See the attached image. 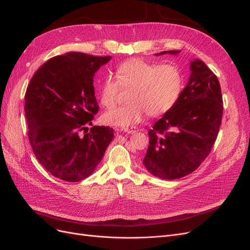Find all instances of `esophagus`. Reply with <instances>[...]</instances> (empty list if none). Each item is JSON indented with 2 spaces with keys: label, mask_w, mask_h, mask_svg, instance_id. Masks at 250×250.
I'll use <instances>...</instances> for the list:
<instances>
[{
  "label": "esophagus",
  "mask_w": 250,
  "mask_h": 250,
  "mask_svg": "<svg viewBox=\"0 0 250 250\" xmlns=\"http://www.w3.org/2000/svg\"><path fill=\"white\" fill-rule=\"evenodd\" d=\"M122 130H123V132H125V133H127V134H134V133L138 132V128L136 126H130V127L123 128Z\"/></svg>",
  "instance_id": "obj_1"
}]
</instances>
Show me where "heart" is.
Wrapping results in <instances>:
<instances>
[{"instance_id":"heart-1","label":"heart","mask_w":250,"mask_h":250,"mask_svg":"<svg viewBox=\"0 0 250 250\" xmlns=\"http://www.w3.org/2000/svg\"><path fill=\"white\" fill-rule=\"evenodd\" d=\"M116 81L107 77L100 90V102L111 108L116 103L118 86L130 87L126 105L105 112V124L128 127L139 124L148 113L157 117L171 110L177 103L183 88V76L175 64L157 65L141 59H130L122 62L115 71Z\"/></svg>"}]
</instances>
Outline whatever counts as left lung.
<instances>
[{
	"instance_id": "8db88e82",
	"label": "left lung",
	"mask_w": 250,
	"mask_h": 250,
	"mask_svg": "<svg viewBox=\"0 0 250 250\" xmlns=\"http://www.w3.org/2000/svg\"><path fill=\"white\" fill-rule=\"evenodd\" d=\"M166 50L156 56L178 55ZM190 76L175 106L149 130V147L143 164L162 179H178L193 172L211 152L223 114L221 87L207 64L192 60Z\"/></svg>"
}]
</instances>
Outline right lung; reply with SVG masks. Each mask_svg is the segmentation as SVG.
Listing matches in <instances>:
<instances>
[{"label": "right lung", "mask_w": 250, "mask_h": 250, "mask_svg": "<svg viewBox=\"0 0 250 250\" xmlns=\"http://www.w3.org/2000/svg\"><path fill=\"white\" fill-rule=\"evenodd\" d=\"M111 57L67 52L39 68L25 94L28 137L36 159L64 181L94 172L113 139V128L92 125L98 112L93 79Z\"/></svg>", "instance_id": "obj_1"}]
</instances>
